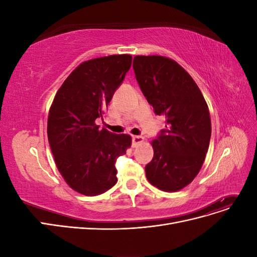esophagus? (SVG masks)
<instances>
[{"label": "esophagus", "instance_id": "34e87169", "mask_svg": "<svg viewBox=\"0 0 257 257\" xmlns=\"http://www.w3.org/2000/svg\"><path fill=\"white\" fill-rule=\"evenodd\" d=\"M143 142H144V137H142V136H133V137H132V147L135 148L139 144H142Z\"/></svg>", "mask_w": 257, "mask_h": 257}]
</instances>
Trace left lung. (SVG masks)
Returning a JSON list of instances; mask_svg holds the SVG:
<instances>
[{
	"label": "left lung",
	"mask_w": 257,
	"mask_h": 257,
	"mask_svg": "<svg viewBox=\"0 0 257 257\" xmlns=\"http://www.w3.org/2000/svg\"><path fill=\"white\" fill-rule=\"evenodd\" d=\"M133 68L154 113L165 116V128L151 143L147 179L162 191H179L194 180L206 158L211 137L207 103L190 74L172 59L136 56Z\"/></svg>",
	"instance_id": "obj_1"
}]
</instances>
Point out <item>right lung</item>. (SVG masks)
Returning <instances> with one entry per match:
<instances>
[{"label": "right lung", "instance_id": "right-lung-1", "mask_svg": "<svg viewBox=\"0 0 257 257\" xmlns=\"http://www.w3.org/2000/svg\"><path fill=\"white\" fill-rule=\"evenodd\" d=\"M132 65L131 54L85 61L57 92L47 133L56 165L73 190L95 196L116 183L115 162L131 147L130 135L99 128L106 108Z\"/></svg>", "mask_w": 257, "mask_h": 257}]
</instances>
